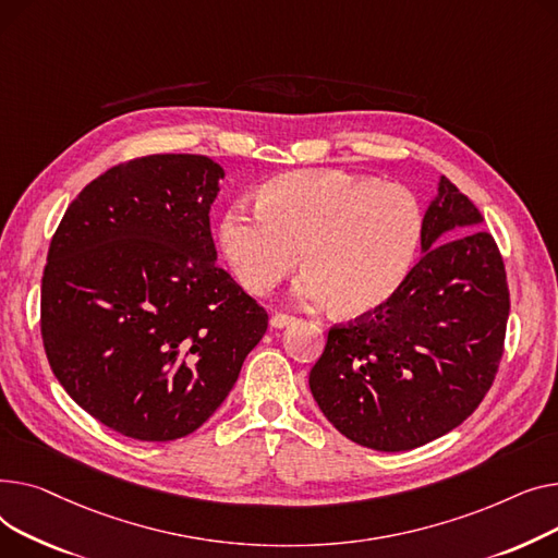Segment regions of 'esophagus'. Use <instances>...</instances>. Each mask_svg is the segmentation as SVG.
<instances>
[{
  "label": "esophagus",
  "mask_w": 558,
  "mask_h": 558,
  "mask_svg": "<svg viewBox=\"0 0 558 558\" xmlns=\"http://www.w3.org/2000/svg\"><path fill=\"white\" fill-rule=\"evenodd\" d=\"M294 322H298V317L288 315V313H275V315L270 317V324L275 326V329H286V326H290V324H294Z\"/></svg>",
  "instance_id": "34e87169"
}]
</instances>
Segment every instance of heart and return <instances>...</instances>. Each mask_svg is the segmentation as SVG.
<instances>
[{
    "instance_id": "heart-1",
    "label": "heart",
    "mask_w": 558,
    "mask_h": 558,
    "mask_svg": "<svg viewBox=\"0 0 558 558\" xmlns=\"http://www.w3.org/2000/svg\"><path fill=\"white\" fill-rule=\"evenodd\" d=\"M421 236L423 211L410 189L336 169L283 173L258 191L256 209L234 205L220 225L245 290L270 292L302 256V298L331 302L344 317L372 315L397 298Z\"/></svg>"
}]
</instances>
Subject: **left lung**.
I'll return each mask as SVG.
<instances>
[{"label": "left lung", "mask_w": 558, "mask_h": 558, "mask_svg": "<svg viewBox=\"0 0 558 558\" xmlns=\"http://www.w3.org/2000/svg\"><path fill=\"white\" fill-rule=\"evenodd\" d=\"M480 222L469 195L441 178L423 216V256L397 298L329 329L308 385L347 439L385 452L423 446L494 385L511 302L502 254Z\"/></svg>", "instance_id": "1"}]
</instances>
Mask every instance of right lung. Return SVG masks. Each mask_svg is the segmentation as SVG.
<instances>
[{"mask_svg": "<svg viewBox=\"0 0 558 558\" xmlns=\"http://www.w3.org/2000/svg\"><path fill=\"white\" fill-rule=\"evenodd\" d=\"M222 169L146 155L92 180L49 245L40 333L64 391L114 433L173 441L234 387L268 313L216 264Z\"/></svg>", "mask_w": 558, "mask_h": 558, "instance_id": "1", "label": "right lung"}]
</instances>
